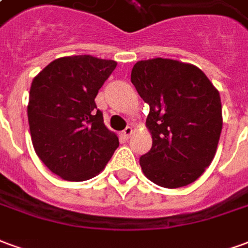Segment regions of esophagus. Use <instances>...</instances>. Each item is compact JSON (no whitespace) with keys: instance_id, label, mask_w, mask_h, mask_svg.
<instances>
[{"instance_id":"1","label":"esophagus","mask_w":248,"mask_h":248,"mask_svg":"<svg viewBox=\"0 0 248 248\" xmlns=\"http://www.w3.org/2000/svg\"><path fill=\"white\" fill-rule=\"evenodd\" d=\"M131 134H133V127H130V126H127V127L122 131V137H124V140H129L130 137H131Z\"/></svg>"}]
</instances>
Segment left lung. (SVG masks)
Wrapping results in <instances>:
<instances>
[{
    "instance_id": "8db88e82",
    "label": "left lung",
    "mask_w": 248,
    "mask_h": 248,
    "mask_svg": "<svg viewBox=\"0 0 248 248\" xmlns=\"http://www.w3.org/2000/svg\"><path fill=\"white\" fill-rule=\"evenodd\" d=\"M131 82L150 106L146 124L153 146L140 158L142 171L166 188L197 181L218 147L223 124L219 92L197 66L167 58L137 62Z\"/></svg>"
}]
</instances>
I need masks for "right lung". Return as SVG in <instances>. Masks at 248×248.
Returning a JSON list of instances; mask_svg holds the SVG:
<instances>
[{"mask_svg":"<svg viewBox=\"0 0 248 248\" xmlns=\"http://www.w3.org/2000/svg\"><path fill=\"white\" fill-rule=\"evenodd\" d=\"M115 66V61L92 56L63 57L50 62L31 82V142L46 167L65 181L95 177L119 146L94 101Z\"/></svg>","mask_w":248,"mask_h":248,"instance_id":"right-lung-1","label":"right lung"}]
</instances>
